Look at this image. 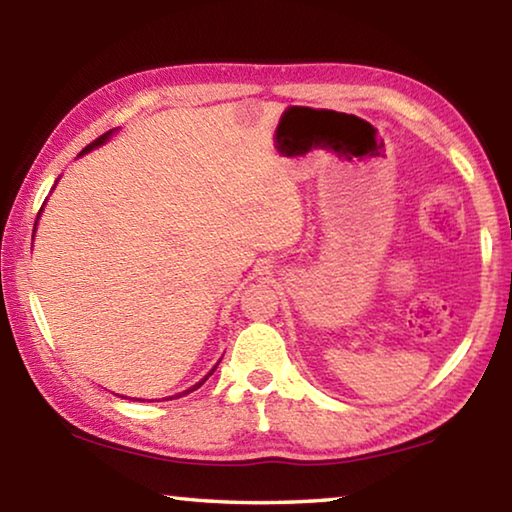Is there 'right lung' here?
<instances>
[{
    "instance_id": "add662e5",
    "label": "right lung",
    "mask_w": 512,
    "mask_h": 512,
    "mask_svg": "<svg viewBox=\"0 0 512 512\" xmlns=\"http://www.w3.org/2000/svg\"><path fill=\"white\" fill-rule=\"evenodd\" d=\"M117 133V128H115V131H108L106 135H101L99 137V140H94L92 144H88V146H85V149L81 151V155H85V153H90V151H94V149H99V146H103V144H106L108 140H110V137L112 135H115ZM56 183H58V180H56ZM56 187V185H54ZM47 203V201H45ZM42 207H45V205H42ZM42 207H40V212H38V219H40V214H42ZM38 219H36V228H38ZM33 237H36V230H33ZM221 363V361H219ZM219 363H216V366H219ZM216 366L210 370V372H207V375L201 379V381H198V384H194V386H189L187 388V391H183V393H176V395H173V397H183V395H189V393H194L196 391V388H201L203 384H205V381H207V377H210L212 375V372L216 370ZM121 397H124V395H121ZM131 400H133V397H131ZM169 400H171V397H169ZM137 402H140V400H137ZM144 402V400H142Z\"/></svg>"
}]
</instances>
